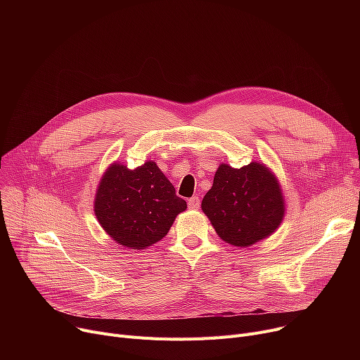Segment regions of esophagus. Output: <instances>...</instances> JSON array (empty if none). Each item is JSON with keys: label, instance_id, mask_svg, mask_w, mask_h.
Segmentation results:
<instances>
[{"label": "esophagus", "instance_id": "34e87169", "mask_svg": "<svg viewBox=\"0 0 360 360\" xmlns=\"http://www.w3.org/2000/svg\"><path fill=\"white\" fill-rule=\"evenodd\" d=\"M188 207H190V209H193V210H195V209H198L200 207V198L198 197H191L190 200H188Z\"/></svg>", "mask_w": 360, "mask_h": 360}]
</instances>
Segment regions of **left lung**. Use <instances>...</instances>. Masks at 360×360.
I'll return each mask as SVG.
<instances>
[{"mask_svg":"<svg viewBox=\"0 0 360 360\" xmlns=\"http://www.w3.org/2000/svg\"><path fill=\"white\" fill-rule=\"evenodd\" d=\"M201 209L223 240L250 247L278 228L285 202L273 174L252 162L240 169L220 165Z\"/></svg>","mask_w":360,"mask_h":360,"instance_id":"left-lung-1","label":"left lung"}]
</instances>
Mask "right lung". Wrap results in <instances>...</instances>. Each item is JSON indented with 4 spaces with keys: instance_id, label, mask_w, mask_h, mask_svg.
Masks as SVG:
<instances>
[{
    "instance_id": "add662e5",
    "label": "right lung",
    "mask_w": 360,
    "mask_h": 360,
    "mask_svg": "<svg viewBox=\"0 0 360 360\" xmlns=\"http://www.w3.org/2000/svg\"><path fill=\"white\" fill-rule=\"evenodd\" d=\"M186 209L155 162L129 169L112 165L103 175L94 213L106 233L122 247L144 250L160 240Z\"/></svg>"
}]
</instances>
